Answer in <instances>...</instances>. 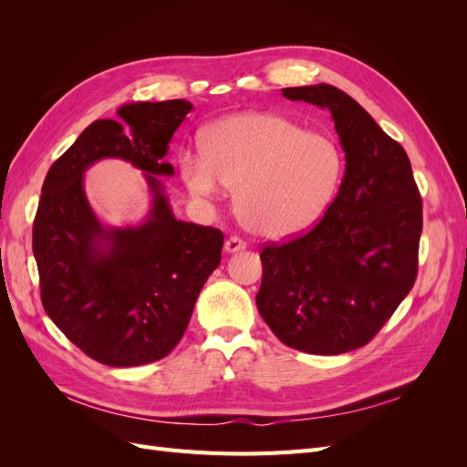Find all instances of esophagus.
<instances>
[{
    "instance_id": "obj_1",
    "label": "esophagus",
    "mask_w": 467,
    "mask_h": 467,
    "mask_svg": "<svg viewBox=\"0 0 467 467\" xmlns=\"http://www.w3.org/2000/svg\"><path fill=\"white\" fill-rule=\"evenodd\" d=\"M247 247V244L244 242V239H239V237H230L228 242H225V245H223V249H225V253H237V251H244Z\"/></svg>"
}]
</instances>
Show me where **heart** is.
<instances>
[{"label":"heart","mask_w":467,"mask_h":467,"mask_svg":"<svg viewBox=\"0 0 467 467\" xmlns=\"http://www.w3.org/2000/svg\"><path fill=\"white\" fill-rule=\"evenodd\" d=\"M181 173L199 199L237 191L245 228L290 239L325 214L341 185L345 158L335 140L273 112H244L212 124L204 151H182Z\"/></svg>","instance_id":"b5f03b06"}]
</instances>
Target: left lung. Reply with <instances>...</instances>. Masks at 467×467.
Here are the masks:
<instances>
[{
  "label": "left lung",
  "mask_w": 467,
  "mask_h": 467,
  "mask_svg": "<svg viewBox=\"0 0 467 467\" xmlns=\"http://www.w3.org/2000/svg\"><path fill=\"white\" fill-rule=\"evenodd\" d=\"M282 95L331 112L347 165L316 228L263 249L257 307L285 345L341 355L368 343L415 285L420 194L405 150L350 95L329 83Z\"/></svg>",
  "instance_id": "8db88e82"
}]
</instances>
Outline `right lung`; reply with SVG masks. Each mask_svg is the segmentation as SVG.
I'll use <instances>...</instances> for the list:
<instances>
[{"mask_svg":"<svg viewBox=\"0 0 467 467\" xmlns=\"http://www.w3.org/2000/svg\"><path fill=\"white\" fill-rule=\"evenodd\" d=\"M191 110L185 99L119 107L117 120H95L78 136L42 185L33 225L42 306L101 364L126 368L167 357L220 265L223 234L177 220L161 182L175 175L165 155ZM101 159L143 171L152 204L140 224L107 226L94 214L82 177Z\"/></svg>","mask_w":467,"mask_h":467,"instance_id":"right-lung-1","label":"right lung"}]
</instances>
